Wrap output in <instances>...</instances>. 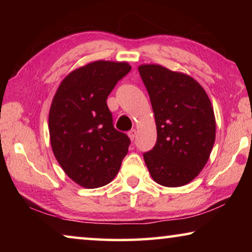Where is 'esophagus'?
Listing matches in <instances>:
<instances>
[{
	"label": "esophagus",
	"instance_id": "obj_1",
	"mask_svg": "<svg viewBox=\"0 0 252 252\" xmlns=\"http://www.w3.org/2000/svg\"><path fill=\"white\" fill-rule=\"evenodd\" d=\"M127 135H129L130 140H132V141H133L134 138L136 136V131H135V130H131V131L129 132V133H127Z\"/></svg>",
	"mask_w": 252,
	"mask_h": 252
}]
</instances>
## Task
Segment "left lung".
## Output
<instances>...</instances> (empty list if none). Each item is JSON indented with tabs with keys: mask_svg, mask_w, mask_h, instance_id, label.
<instances>
[{
	"mask_svg": "<svg viewBox=\"0 0 252 252\" xmlns=\"http://www.w3.org/2000/svg\"><path fill=\"white\" fill-rule=\"evenodd\" d=\"M138 70L155 113L157 143L143 155L153 180L163 187H182L201 172L216 140L211 101L192 76L160 64Z\"/></svg>",
	"mask_w": 252,
	"mask_h": 252,
	"instance_id": "1",
	"label": "left lung"
}]
</instances>
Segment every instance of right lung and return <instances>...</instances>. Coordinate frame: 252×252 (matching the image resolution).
Masks as SVG:
<instances>
[{
	"label": "right lung",
	"mask_w": 252,
	"mask_h": 252,
	"mask_svg": "<svg viewBox=\"0 0 252 252\" xmlns=\"http://www.w3.org/2000/svg\"><path fill=\"white\" fill-rule=\"evenodd\" d=\"M130 70L127 62H90L71 71L53 96L51 147L63 171L81 187L108 185L126 156L130 139L114 129L106 99Z\"/></svg>",
	"instance_id": "right-lung-1"
}]
</instances>
